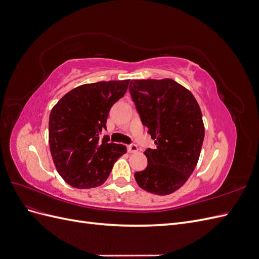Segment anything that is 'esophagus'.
I'll return each instance as SVG.
<instances>
[{
	"instance_id": "obj_1",
	"label": "esophagus",
	"mask_w": 259,
	"mask_h": 259,
	"mask_svg": "<svg viewBox=\"0 0 259 259\" xmlns=\"http://www.w3.org/2000/svg\"><path fill=\"white\" fill-rule=\"evenodd\" d=\"M127 151L130 153H136L138 151V147L136 145H134V144H132V145L127 146Z\"/></svg>"
}]
</instances>
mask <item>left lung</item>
Segmentation results:
<instances>
[{
	"mask_svg": "<svg viewBox=\"0 0 259 259\" xmlns=\"http://www.w3.org/2000/svg\"><path fill=\"white\" fill-rule=\"evenodd\" d=\"M130 92L155 149L135 173L142 189L158 195L178 190L192 174L204 139V123L192 93L171 79L132 80Z\"/></svg>",
	"mask_w": 259,
	"mask_h": 259,
	"instance_id": "obj_1",
	"label": "left lung"
}]
</instances>
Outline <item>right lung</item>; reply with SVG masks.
Masks as SVG:
<instances>
[{
    "label": "right lung",
    "instance_id": "obj_1",
    "mask_svg": "<svg viewBox=\"0 0 259 259\" xmlns=\"http://www.w3.org/2000/svg\"><path fill=\"white\" fill-rule=\"evenodd\" d=\"M130 80L83 84L68 92L52 109L49 122L51 154L59 175L77 189L103 185L115 161L126 153L109 144L106 128L111 107L128 89Z\"/></svg>",
    "mask_w": 259,
    "mask_h": 259
}]
</instances>
